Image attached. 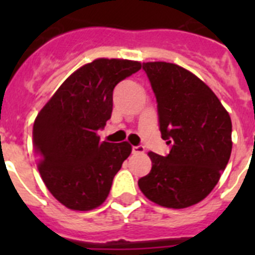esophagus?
<instances>
[{
    "label": "esophagus",
    "mask_w": 255,
    "mask_h": 255,
    "mask_svg": "<svg viewBox=\"0 0 255 255\" xmlns=\"http://www.w3.org/2000/svg\"><path fill=\"white\" fill-rule=\"evenodd\" d=\"M132 153L134 154H139V153H143L144 152V147L143 145H134V147L131 148Z\"/></svg>",
    "instance_id": "1"
}]
</instances>
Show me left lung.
Instances as JSON below:
<instances>
[{
  "instance_id": "8db88e82",
  "label": "left lung",
  "mask_w": 255,
  "mask_h": 255,
  "mask_svg": "<svg viewBox=\"0 0 255 255\" xmlns=\"http://www.w3.org/2000/svg\"><path fill=\"white\" fill-rule=\"evenodd\" d=\"M157 100L167 155L149 152L152 170L139 179L141 193L166 208L199 203L217 185L231 155L233 124L211 88L179 65L144 62Z\"/></svg>"
}]
</instances>
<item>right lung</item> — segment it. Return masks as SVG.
Instances as JSON below:
<instances>
[{"instance_id": "add662e5", "label": "right lung", "mask_w": 255, "mask_h": 255, "mask_svg": "<svg viewBox=\"0 0 255 255\" xmlns=\"http://www.w3.org/2000/svg\"><path fill=\"white\" fill-rule=\"evenodd\" d=\"M141 69L138 61L98 58L78 69L46 103L33 126L38 170L53 197L74 211L103 203L131 153L128 141H101L121 80Z\"/></svg>"}]
</instances>
